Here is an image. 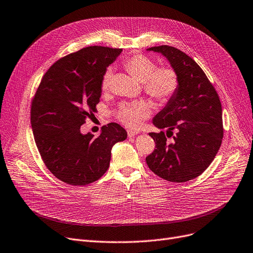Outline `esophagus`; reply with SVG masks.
Masks as SVG:
<instances>
[{
    "instance_id": "34e87169",
    "label": "esophagus",
    "mask_w": 253,
    "mask_h": 253,
    "mask_svg": "<svg viewBox=\"0 0 253 253\" xmlns=\"http://www.w3.org/2000/svg\"><path fill=\"white\" fill-rule=\"evenodd\" d=\"M127 134H128V137H132V136L138 134V132L134 131V130H130L129 129V130H127Z\"/></svg>"
}]
</instances>
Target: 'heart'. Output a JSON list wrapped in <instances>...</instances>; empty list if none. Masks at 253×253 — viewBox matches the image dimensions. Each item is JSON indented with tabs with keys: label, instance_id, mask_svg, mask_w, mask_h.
<instances>
[{
	"label": "heart",
	"instance_id": "obj_1",
	"mask_svg": "<svg viewBox=\"0 0 253 253\" xmlns=\"http://www.w3.org/2000/svg\"><path fill=\"white\" fill-rule=\"evenodd\" d=\"M124 69L137 80L143 82L144 91L158 102L170 101L179 88V75L171 65L158 67L156 62L144 54H134L123 61ZM112 71L106 70L101 80V88L106 91L109 87ZM151 115V105L141 100L124 104L118 112V119L129 128H139L143 122Z\"/></svg>",
	"mask_w": 253,
	"mask_h": 253
}]
</instances>
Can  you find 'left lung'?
<instances>
[{
	"instance_id": "1",
	"label": "left lung",
	"mask_w": 253,
	"mask_h": 253,
	"mask_svg": "<svg viewBox=\"0 0 253 253\" xmlns=\"http://www.w3.org/2000/svg\"><path fill=\"white\" fill-rule=\"evenodd\" d=\"M148 50L169 60L180 84L176 95L153 119L157 128L168 130L167 133H149L156 149L146 162L165 180L189 181L207 170L219 151L223 138L221 102L207 75L189 55L170 45ZM168 137H173L172 143L166 142Z\"/></svg>"
}]
</instances>
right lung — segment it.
Returning a JSON list of instances; mask_svg holds the SVG:
<instances>
[{
  "mask_svg": "<svg viewBox=\"0 0 253 253\" xmlns=\"http://www.w3.org/2000/svg\"><path fill=\"white\" fill-rule=\"evenodd\" d=\"M122 49L92 45L58 59L45 72L31 104L34 141L45 167L59 180L75 186L95 182L109 168L111 148L125 141L117 123L99 136L81 126L97 111L101 80Z\"/></svg>",
  "mask_w": 253,
  "mask_h": 253,
  "instance_id": "add662e5",
  "label": "right lung"
}]
</instances>
